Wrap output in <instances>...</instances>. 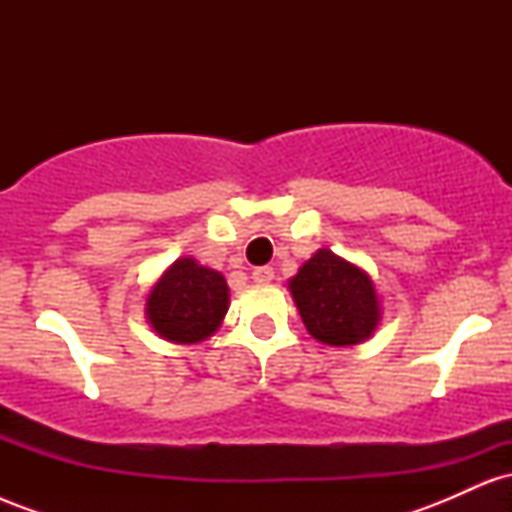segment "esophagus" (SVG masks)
Segmentation results:
<instances>
[{
	"mask_svg": "<svg viewBox=\"0 0 512 512\" xmlns=\"http://www.w3.org/2000/svg\"><path fill=\"white\" fill-rule=\"evenodd\" d=\"M272 279H274L272 267H257L255 272H252V281H255V284H269Z\"/></svg>",
	"mask_w": 512,
	"mask_h": 512,
	"instance_id": "obj_1",
	"label": "esophagus"
}]
</instances>
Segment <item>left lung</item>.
I'll return each mask as SVG.
<instances>
[{"instance_id": "obj_1", "label": "left lung", "mask_w": 512, "mask_h": 512, "mask_svg": "<svg viewBox=\"0 0 512 512\" xmlns=\"http://www.w3.org/2000/svg\"><path fill=\"white\" fill-rule=\"evenodd\" d=\"M289 289L305 330L322 344H361L380 322V301L370 276L327 248L298 269Z\"/></svg>"}]
</instances>
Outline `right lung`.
Segmentation results:
<instances>
[{
  "label": "right lung",
  "mask_w": 512,
  "mask_h": 512,
  "mask_svg": "<svg viewBox=\"0 0 512 512\" xmlns=\"http://www.w3.org/2000/svg\"><path fill=\"white\" fill-rule=\"evenodd\" d=\"M226 310V279L195 257L170 264L146 298V320L158 337L173 344L204 342L219 330Z\"/></svg>",
  "instance_id": "add662e5"
}]
</instances>
